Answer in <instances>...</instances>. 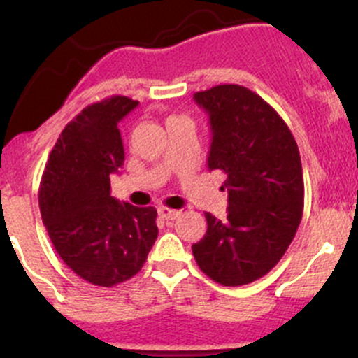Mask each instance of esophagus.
Returning <instances> with one entry per match:
<instances>
[{"label": "esophagus", "mask_w": 358, "mask_h": 358, "mask_svg": "<svg viewBox=\"0 0 358 358\" xmlns=\"http://www.w3.org/2000/svg\"><path fill=\"white\" fill-rule=\"evenodd\" d=\"M157 213H159V218H162V220H175L176 216L180 215L178 209L166 208V206H161V208L157 209Z\"/></svg>", "instance_id": "esophagus-1"}]
</instances>
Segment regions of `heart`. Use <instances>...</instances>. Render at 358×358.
Here are the masks:
<instances>
[{"label": "heart", "instance_id": "1", "mask_svg": "<svg viewBox=\"0 0 358 358\" xmlns=\"http://www.w3.org/2000/svg\"><path fill=\"white\" fill-rule=\"evenodd\" d=\"M171 117H178V115H171Z\"/></svg>", "mask_w": 358, "mask_h": 358}]
</instances>
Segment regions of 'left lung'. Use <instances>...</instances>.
Instances as JSON below:
<instances>
[{"label": "left lung", "mask_w": 358, "mask_h": 358, "mask_svg": "<svg viewBox=\"0 0 358 358\" xmlns=\"http://www.w3.org/2000/svg\"><path fill=\"white\" fill-rule=\"evenodd\" d=\"M194 100L211 121L208 168L225 175V222L206 213L192 246L206 275L222 286L266 275L289 248L303 216V169L291 129L270 103L241 85H218Z\"/></svg>", "instance_id": "obj_1"}]
</instances>
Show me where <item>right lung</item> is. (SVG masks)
I'll list each match as a JSON object with an SVG mask.
<instances>
[{"label": "right lung", "instance_id": "right-lung-1", "mask_svg": "<svg viewBox=\"0 0 358 358\" xmlns=\"http://www.w3.org/2000/svg\"><path fill=\"white\" fill-rule=\"evenodd\" d=\"M136 106L112 95L85 107L60 133L39 182V211L53 248L93 286L136 275L157 239L156 208L110 196V175L124 162L117 122Z\"/></svg>", "mask_w": 358, "mask_h": 358}]
</instances>
